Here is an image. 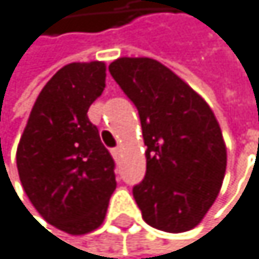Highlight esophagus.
<instances>
[{
  "label": "esophagus",
  "instance_id": "esophagus-1",
  "mask_svg": "<svg viewBox=\"0 0 259 259\" xmlns=\"http://www.w3.org/2000/svg\"><path fill=\"white\" fill-rule=\"evenodd\" d=\"M120 153H122V147H117V148H114V150H112V155H114L115 158H118V156H120Z\"/></svg>",
  "mask_w": 259,
  "mask_h": 259
}]
</instances>
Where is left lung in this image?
<instances>
[{
    "label": "left lung",
    "mask_w": 259,
    "mask_h": 259,
    "mask_svg": "<svg viewBox=\"0 0 259 259\" xmlns=\"http://www.w3.org/2000/svg\"><path fill=\"white\" fill-rule=\"evenodd\" d=\"M112 78L139 111L147 174L133 195L161 231L197 227L221 192L227 147L219 122L194 89L151 58H118Z\"/></svg>",
    "instance_id": "obj_1"
}]
</instances>
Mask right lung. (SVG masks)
Here are the masks:
<instances>
[{
  "label": "right lung",
  "instance_id": "add662e5",
  "mask_svg": "<svg viewBox=\"0 0 259 259\" xmlns=\"http://www.w3.org/2000/svg\"><path fill=\"white\" fill-rule=\"evenodd\" d=\"M106 87V64L71 62L38 94L17 147L23 189L44 219L81 236L106 217L114 159L87 111Z\"/></svg>",
  "mask_w": 259,
  "mask_h": 259
}]
</instances>
